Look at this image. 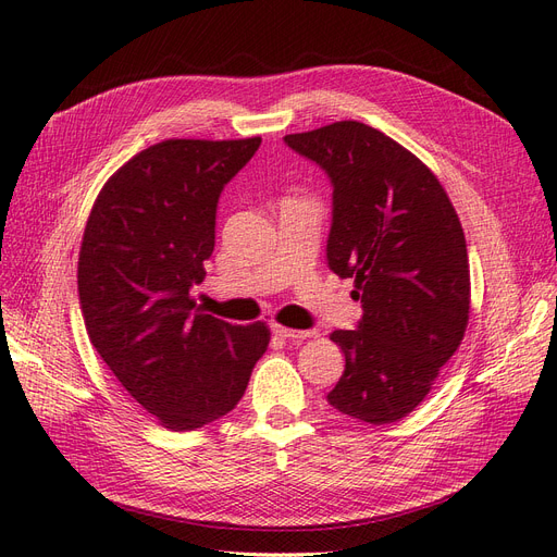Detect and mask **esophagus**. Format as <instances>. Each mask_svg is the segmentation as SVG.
Listing matches in <instances>:
<instances>
[{
    "instance_id": "esophagus-1",
    "label": "esophagus",
    "mask_w": 557,
    "mask_h": 557,
    "mask_svg": "<svg viewBox=\"0 0 557 557\" xmlns=\"http://www.w3.org/2000/svg\"><path fill=\"white\" fill-rule=\"evenodd\" d=\"M272 332L276 336H281V339H307V336L313 334L309 330H290V327H283V325H274Z\"/></svg>"
}]
</instances>
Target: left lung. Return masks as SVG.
<instances>
[{"instance_id": "1", "label": "left lung", "mask_w": 557, "mask_h": 557, "mask_svg": "<svg viewBox=\"0 0 557 557\" xmlns=\"http://www.w3.org/2000/svg\"><path fill=\"white\" fill-rule=\"evenodd\" d=\"M332 181L327 264L356 278L358 330H334L346 369L327 401L387 425L425 399L462 344L469 320V258L460 218L411 150L358 121L285 137Z\"/></svg>"}]
</instances>
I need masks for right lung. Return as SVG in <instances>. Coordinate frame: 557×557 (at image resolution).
Returning <instances> with one entry per match:
<instances>
[{
	"label": "right lung",
	"instance_id": "add662e5",
	"mask_svg": "<svg viewBox=\"0 0 557 557\" xmlns=\"http://www.w3.org/2000/svg\"><path fill=\"white\" fill-rule=\"evenodd\" d=\"M260 141L166 139L141 150L104 183L83 232L78 299L90 342L166 430L205 428L237 407L272 336L190 299L213 252L218 197Z\"/></svg>",
	"mask_w": 557,
	"mask_h": 557
}]
</instances>
